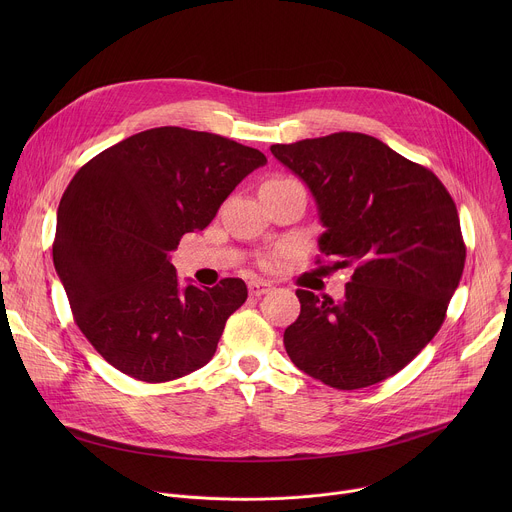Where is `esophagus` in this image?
<instances>
[{"mask_svg":"<svg viewBox=\"0 0 512 512\" xmlns=\"http://www.w3.org/2000/svg\"><path fill=\"white\" fill-rule=\"evenodd\" d=\"M273 289V285L271 283H267V281H249V294L253 296V298H261V296H265V294H269V291Z\"/></svg>","mask_w":512,"mask_h":512,"instance_id":"34e87169","label":"esophagus"}]
</instances>
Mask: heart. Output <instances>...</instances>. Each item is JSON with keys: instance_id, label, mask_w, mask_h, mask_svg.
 I'll list each match as a JSON object with an SVG mask.
<instances>
[{"instance_id": "heart-1", "label": "heart", "mask_w": 512, "mask_h": 512, "mask_svg": "<svg viewBox=\"0 0 512 512\" xmlns=\"http://www.w3.org/2000/svg\"><path fill=\"white\" fill-rule=\"evenodd\" d=\"M269 182H273V184H287V182H296V180H291V178H275V180H269Z\"/></svg>"}]
</instances>
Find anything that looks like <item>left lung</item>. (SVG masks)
I'll return each mask as SVG.
<instances>
[{
	"label": "left lung",
	"instance_id": "8db88e82",
	"mask_svg": "<svg viewBox=\"0 0 512 512\" xmlns=\"http://www.w3.org/2000/svg\"><path fill=\"white\" fill-rule=\"evenodd\" d=\"M271 154L310 188L326 227L322 255L352 267L340 302L296 291L302 312L283 332L291 362L342 391L393 377L442 328L464 271L450 192L364 133L275 143Z\"/></svg>",
	"mask_w": 512,
	"mask_h": 512
}]
</instances>
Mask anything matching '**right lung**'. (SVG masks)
Returning <instances> with one entry per match:
<instances>
[{
  "label": "right lung",
  "instance_id": "1",
  "mask_svg": "<svg viewBox=\"0 0 512 512\" xmlns=\"http://www.w3.org/2000/svg\"><path fill=\"white\" fill-rule=\"evenodd\" d=\"M265 164L259 150L216 133L154 127L111 145L70 180L52 259L77 326L117 371L166 383L214 356L247 285L227 277L180 287L170 255Z\"/></svg>",
  "mask_w": 512,
  "mask_h": 512
}]
</instances>
